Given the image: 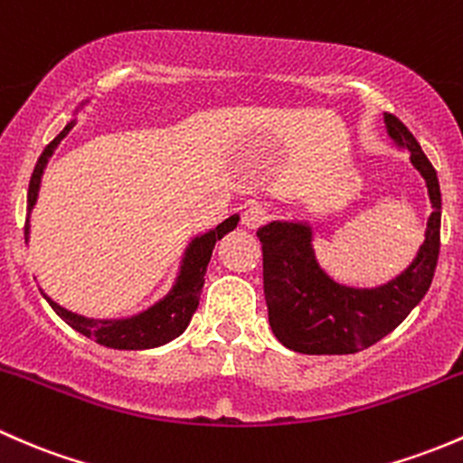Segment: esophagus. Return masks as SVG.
Listing matches in <instances>:
<instances>
[{
	"label": "esophagus",
	"mask_w": 463,
	"mask_h": 463,
	"mask_svg": "<svg viewBox=\"0 0 463 463\" xmlns=\"http://www.w3.org/2000/svg\"><path fill=\"white\" fill-rule=\"evenodd\" d=\"M265 221H267V212L263 204L251 203L247 204L245 212H242V225H245L247 230H259Z\"/></svg>",
	"instance_id": "34e87169"
}]
</instances>
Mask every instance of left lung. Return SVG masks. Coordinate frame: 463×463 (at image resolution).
Masks as SVG:
<instances>
[{
	"label": "left lung",
	"mask_w": 463,
	"mask_h": 463,
	"mask_svg": "<svg viewBox=\"0 0 463 463\" xmlns=\"http://www.w3.org/2000/svg\"><path fill=\"white\" fill-rule=\"evenodd\" d=\"M383 120L390 137L410 151L432 203L426 241L402 276L376 289L345 288L318 267L307 225L269 222L256 232L263 245V289L271 332L301 354H354L374 345L426 297L435 276L441 242L437 171L397 116L385 113Z\"/></svg>",
	"instance_id": "left-lung-1"
}]
</instances>
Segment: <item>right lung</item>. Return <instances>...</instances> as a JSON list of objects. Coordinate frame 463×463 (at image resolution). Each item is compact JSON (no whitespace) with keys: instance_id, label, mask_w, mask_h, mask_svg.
I'll use <instances>...</instances> for the list:
<instances>
[{"instance_id":"add662e5","label":"right lung","mask_w":463,"mask_h":463,"mask_svg":"<svg viewBox=\"0 0 463 463\" xmlns=\"http://www.w3.org/2000/svg\"><path fill=\"white\" fill-rule=\"evenodd\" d=\"M75 122H69L61 128L60 136L53 142L46 145V149L42 151L40 160H37L35 169H33L31 184H28V216H31V209L37 200V192H40L42 174H44V166L49 162L51 154L55 151V146L60 145L61 137L73 128ZM28 216H26V227H24V236L28 238ZM238 225V216L227 218L225 222L216 227V230L203 233V236L194 238L192 245L187 247L183 259V267H180V276L175 280L174 289L162 298L160 303H156L154 307H149L146 312L137 314L131 318H120V321H99V318H87L80 317V314L69 312L61 305L51 301L44 294V298L49 301L51 307L55 309L57 317L64 318L73 330H78L80 335L93 338L95 343L107 347H116V350H146V347H158L169 343L171 338L183 335L184 327L192 321L194 312H196L200 303V292H203L204 285V271H207L209 259H212V251L216 241H221L227 232H232Z\"/></svg>"}]
</instances>
